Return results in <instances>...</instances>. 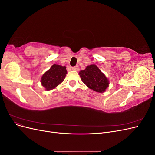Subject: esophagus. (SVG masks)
Masks as SVG:
<instances>
[{
	"mask_svg": "<svg viewBox=\"0 0 155 155\" xmlns=\"http://www.w3.org/2000/svg\"><path fill=\"white\" fill-rule=\"evenodd\" d=\"M72 70H76V71H78L79 69V67H78V66H75V67H72Z\"/></svg>",
	"mask_w": 155,
	"mask_h": 155,
	"instance_id": "obj_1",
	"label": "esophagus"
}]
</instances>
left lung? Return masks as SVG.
Returning a JSON list of instances; mask_svg holds the SVG:
<instances>
[{"instance_id":"1","label":"left lung","mask_w":155,"mask_h":155,"mask_svg":"<svg viewBox=\"0 0 155 155\" xmlns=\"http://www.w3.org/2000/svg\"><path fill=\"white\" fill-rule=\"evenodd\" d=\"M79 75L82 81L96 92H104L109 87V80L95 64H91L81 70Z\"/></svg>"}]
</instances>
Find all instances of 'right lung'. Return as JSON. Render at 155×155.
Returning a JSON list of instances; mask_svg holds the SVG:
<instances>
[{
	"label": "right lung",
	"instance_id": "add662e5",
	"mask_svg": "<svg viewBox=\"0 0 155 155\" xmlns=\"http://www.w3.org/2000/svg\"><path fill=\"white\" fill-rule=\"evenodd\" d=\"M67 74L66 67L54 64L42 76V85L46 91L51 90L63 81Z\"/></svg>",
	"mask_w": 155,
	"mask_h": 155
}]
</instances>
